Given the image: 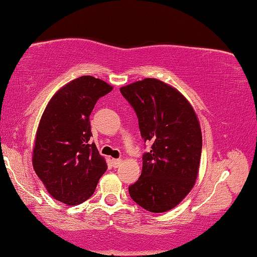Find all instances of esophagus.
Listing matches in <instances>:
<instances>
[{
    "instance_id": "1",
    "label": "esophagus",
    "mask_w": 257,
    "mask_h": 257,
    "mask_svg": "<svg viewBox=\"0 0 257 257\" xmlns=\"http://www.w3.org/2000/svg\"><path fill=\"white\" fill-rule=\"evenodd\" d=\"M121 165V160L120 159H112V166L114 168H118Z\"/></svg>"
}]
</instances>
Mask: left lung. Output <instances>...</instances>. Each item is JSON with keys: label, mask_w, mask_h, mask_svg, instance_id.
<instances>
[{"label": "left lung", "mask_w": 257, "mask_h": 257, "mask_svg": "<svg viewBox=\"0 0 257 257\" xmlns=\"http://www.w3.org/2000/svg\"><path fill=\"white\" fill-rule=\"evenodd\" d=\"M120 92L136 111L143 139L152 143L140 177L128 187L130 196L153 213L172 210L198 176L202 130L197 114L176 88L158 79L137 81Z\"/></svg>", "instance_id": "1"}]
</instances>
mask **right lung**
Segmentation results:
<instances>
[{
    "instance_id": "1",
    "label": "right lung",
    "mask_w": 257,
    "mask_h": 257,
    "mask_svg": "<svg viewBox=\"0 0 257 257\" xmlns=\"http://www.w3.org/2000/svg\"><path fill=\"white\" fill-rule=\"evenodd\" d=\"M112 85L84 75L70 81L46 105L36 133L32 165L48 193L67 205L91 197L107 165L90 144V116Z\"/></svg>"
}]
</instances>
